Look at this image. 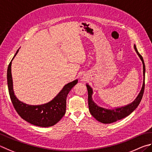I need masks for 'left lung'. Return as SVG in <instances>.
<instances>
[{"mask_svg":"<svg viewBox=\"0 0 152 152\" xmlns=\"http://www.w3.org/2000/svg\"><path fill=\"white\" fill-rule=\"evenodd\" d=\"M134 49L135 52L139 56L141 61L143 63V82L142 85V89L138 94L137 97H136L134 102L129 103L128 105H126L122 107H118L114 109H107L104 108L101 106L98 105L95 103L92 98V95L94 94L93 89L89 86V85L86 84L87 91H88V105H89V112L91 114L93 117H94L95 119H97L98 121L101 122L103 124H111L113 122L121 119L126 117L128 116L129 114H131L135 109L139 105L141 100L142 99L143 91H144L145 87V67L143 58L142 57L139 52L137 51L136 46L134 45Z\"/></svg>","mask_w":152,"mask_h":152,"instance_id":"1","label":"left lung"}]
</instances>
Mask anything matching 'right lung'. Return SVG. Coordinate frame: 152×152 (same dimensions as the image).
Listing matches in <instances>:
<instances>
[{
  "instance_id": "obj_1",
  "label": "right lung",
  "mask_w": 152,
  "mask_h": 152,
  "mask_svg": "<svg viewBox=\"0 0 152 152\" xmlns=\"http://www.w3.org/2000/svg\"><path fill=\"white\" fill-rule=\"evenodd\" d=\"M18 50L15 53L12 61L17 55ZM12 61L7 69V83L10 99L15 110L24 120L34 126L42 127L54 126L65 114L66 96L71 89L77 83L78 79L66 84L61 91L49 102L38 105L26 104L18 100L15 95L11 73Z\"/></svg>"
}]
</instances>
